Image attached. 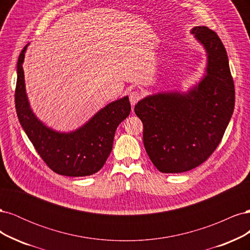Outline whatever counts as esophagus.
Returning a JSON list of instances; mask_svg holds the SVG:
<instances>
[{"label": "esophagus", "instance_id": "obj_1", "mask_svg": "<svg viewBox=\"0 0 250 250\" xmlns=\"http://www.w3.org/2000/svg\"><path fill=\"white\" fill-rule=\"evenodd\" d=\"M141 97H142L141 93L139 92V90H137V89L130 92V94H129V101H130L131 105L137 104L138 101L141 99Z\"/></svg>", "mask_w": 250, "mask_h": 250}]
</instances>
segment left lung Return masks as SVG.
I'll list each match as a JSON object with an SVG mask.
<instances>
[{"label": "left lung", "mask_w": 250, "mask_h": 250, "mask_svg": "<svg viewBox=\"0 0 250 250\" xmlns=\"http://www.w3.org/2000/svg\"><path fill=\"white\" fill-rule=\"evenodd\" d=\"M207 51L206 75L187 93H158L134 106L146 152L163 173H181L206 162L221 142L234 107L229 57L216 32L191 30Z\"/></svg>", "instance_id": "1"}]
</instances>
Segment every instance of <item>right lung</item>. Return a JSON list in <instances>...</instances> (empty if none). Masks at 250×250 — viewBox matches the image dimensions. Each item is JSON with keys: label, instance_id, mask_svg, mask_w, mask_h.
Returning a JSON list of instances; mask_svg holds the SVG:
<instances>
[{"label": "right lung", "instance_id": "right-lung-1", "mask_svg": "<svg viewBox=\"0 0 250 250\" xmlns=\"http://www.w3.org/2000/svg\"><path fill=\"white\" fill-rule=\"evenodd\" d=\"M28 44L18 60L14 95L22 129L42 161L55 173L72 177L92 175L104 166L111 152L117 127L129 116V98L126 96L107 104L77 130L65 133L51 129L36 118L27 98L22 62Z\"/></svg>", "mask_w": 250, "mask_h": 250}]
</instances>
